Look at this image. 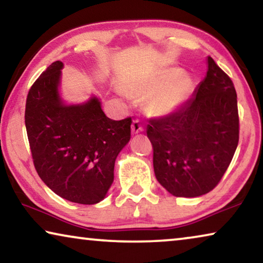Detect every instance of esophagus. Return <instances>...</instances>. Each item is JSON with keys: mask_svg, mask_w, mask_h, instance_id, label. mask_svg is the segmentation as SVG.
<instances>
[{"mask_svg": "<svg viewBox=\"0 0 263 263\" xmlns=\"http://www.w3.org/2000/svg\"><path fill=\"white\" fill-rule=\"evenodd\" d=\"M131 131L132 135H138V133L144 131V127L142 126V124H140V121L133 120V123L131 125Z\"/></svg>", "mask_w": 263, "mask_h": 263, "instance_id": "1", "label": "esophagus"}]
</instances>
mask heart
<instances>
[{"label": "heart", "mask_w": 263, "mask_h": 263, "mask_svg": "<svg viewBox=\"0 0 263 263\" xmlns=\"http://www.w3.org/2000/svg\"><path fill=\"white\" fill-rule=\"evenodd\" d=\"M124 92L144 100V111L151 118H166L181 109L194 93V81L176 67L157 69L150 76L124 80Z\"/></svg>", "instance_id": "obj_1"}]
</instances>
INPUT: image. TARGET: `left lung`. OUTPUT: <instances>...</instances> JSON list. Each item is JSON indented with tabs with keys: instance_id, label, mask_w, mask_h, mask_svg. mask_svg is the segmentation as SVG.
<instances>
[{
	"instance_id": "1",
	"label": "left lung",
	"mask_w": 263,
	"mask_h": 263,
	"mask_svg": "<svg viewBox=\"0 0 263 263\" xmlns=\"http://www.w3.org/2000/svg\"><path fill=\"white\" fill-rule=\"evenodd\" d=\"M206 64V76L193 98L172 116L151 120L146 128L157 181L176 197H198L213 190L238 144L233 81L210 57Z\"/></svg>"
}]
</instances>
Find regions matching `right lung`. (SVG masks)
<instances>
[{
	"label": "right lung",
	"instance_id": "obj_1",
	"mask_svg": "<svg viewBox=\"0 0 263 263\" xmlns=\"http://www.w3.org/2000/svg\"><path fill=\"white\" fill-rule=\"evenodd\" d=\"M64 64L55 61L29 89L25 123L34 165L53 193L96 204L106 197L119 152L131 139V118L112 120L97 96L80 104L61 96Z\"/></svg>",
	"mask_w": 263,
	"mask_h": 263
}]
</instances>
